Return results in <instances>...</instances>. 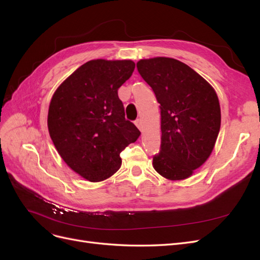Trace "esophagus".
<instances>
[{
	"label": "esophagus",
	"instance_id": "34e87169",
	"mask_svg": "<svg viewBox=\"0 0 260 260\" xmlns=\"http://www.w3.org/2000/svg\"><path fill=\"white\" fill-rule=\"evenodd\" d=\"M135 123H136V125H137V127H138L140 130L142 129V120H141L140 118H139V119H137V120L135 121Z\"/></svg>",
	"mask_w": 260,
	"mask_h": 260
}]
</instances>
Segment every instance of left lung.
Wrapping results in <instances>:
<instances>
[{
	"instance_id": "8db88e82",
	"label": "left lung",
	"mask_w": 260,
	"mask_h": 260,
	"mask_svg": "<svg viewBox=\"0 0 260 260\" xmlns=\"http://www.w3.org/2000/svg\"><path fill=\"white\" fill-rule=\"evenodd\" d=\"M137 68L160 105L161 144L153 167L169 180L191 177L216 143L221 123L217 94L195 70L175 58L141 59Z\"/></svg>"
}]
</instances>
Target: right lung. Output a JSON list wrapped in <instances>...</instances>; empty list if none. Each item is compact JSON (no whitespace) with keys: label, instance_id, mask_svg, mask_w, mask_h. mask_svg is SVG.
I'll list each match as a JSON object with an SVG mask.
<instances>
[{"label":"right lung","instance_id":"1","mask_svg":"<svg viewBox=\"0 0 260 260\" xmlns=\"http://www.w3.org/2000/svg\"><path fill=\"white\" fill-rule=\"evenodd\" d=\"M135 67L127 59L86 61L53 94L51 139L68 166L91 182L113 176L121 166L120 153L141 135L118 98Z\"/></svg>","mask_w":260,"mask_h":260}]
</instances>
